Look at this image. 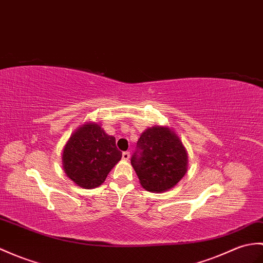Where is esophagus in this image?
Listing matches in <instances>:
<instances>
[{"mask_svg": "<svg viewBox=\"0 0 263 263\" xmlns=\"http://www.w3.org/2000/svg\"><path fill=\"white\" fill-rule=\"evenodd\" d=\"M122 159H123V160H129L130 159V152L129 151H124L123 154H122Z\"/></svg>", "mask_w": 263, "mask_h": 263, "instance_id": "1", "label": "esophagus"}]
</instances>
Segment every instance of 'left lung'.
I'll list each match as a JSON object with an SVG mask.
<instances>
[{"mask_svg": "<svg viewBox=\"0 0 263 263\" xmlns=\"http://www.w3.org/2000/svg\"><path fill=\"white\" fill-rule=\"evenodd\" d=\"M131 164L145 191L162 193L175 187L185 176L188 156L172 129L156 125L146 129L138 140Z\"/></svg>", "mask_w": 263, "mask_h": 263, "instance_id": "left-lung-1", "label": "left lung"}]
</instances>
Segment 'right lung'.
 I'll use <instances>...</instances> for the list:
<instances>
[{
  "mask_svg": "<svg viewBox=\"0 0 263 263\" xmlns=\"http://www.w3.org/2000/svg\"><path fill=\"white\" fill-rule=\"evenodd\" d=\"M122 158L115 138L99 123H85L71 134L63 152L64 172L75 184L93 189L105 181L108 173Z\"/></svg>",
  "mask_w": 263,
  "mask_h": 263,
  "instance_id": "right-lung-1",
  "label": "right lung"
}]
</instances>
